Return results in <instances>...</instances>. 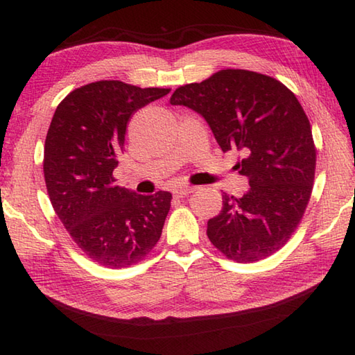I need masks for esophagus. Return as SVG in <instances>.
Masks as SVG:
<instances>
[{
  "instance_id": "esophagus-1",
  "label": "esophagus",
  "mask_w": 355,
  "mask_h": 355,
  "mask_svg": "<svg viewBox=\"0 0 355 355\" xmlns=\"http://www.w3.org/2000/svg\"><path fill=\"white\" fill-rule=\"evenodd\" d=\"M193 191H195L193 186H178V187H175V189L172 191V193H173V197L183 198V197H187V195H189V193H192Z\"/></svg>"
}]
</instances>
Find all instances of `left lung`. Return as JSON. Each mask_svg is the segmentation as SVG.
<instances>
[{"label":"left lung","instance_id":"8db88e82","mask_svg":"<svg viewBox=\"0 0 355 355\" xmlns=\"http://www.w3.org/2000/svg\"><path fill=\"white\" fill-rule=\"evenodd\" d=\"M172 105L198 112L223 153H239L243 197L223 195L207 221V236L236 262L266 259L296 230L311 197L315 148L297 97L281 82L248 70H221L200 84L177 88Z\"/></svg>","mask_w":355,"mask_h":355}]
</instances>
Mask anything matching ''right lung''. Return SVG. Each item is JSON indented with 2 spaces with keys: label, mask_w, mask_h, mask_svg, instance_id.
Returning a JSON list of instances; mask_svg holds the SVG:
<instances>
[{
  "label": "right lung",
  "mask_w": 355,
  "mask_h": 355,
  "mask_svg": "<svg viewBox=\"0 0 355 355\" xmlns=\"http://www.w3.org/2000/svg\"><path fill=\"white\" fill-rule=\"evenodd\" d=\"M171 92L99 80L58 105L44 146V178L59 220L89 259L125 268L145 259L162 236L172 195H139L116 186L135 111Z\"/></svg>",
  "instance_id": "add662e5"
}]
</instances>
